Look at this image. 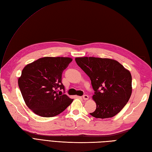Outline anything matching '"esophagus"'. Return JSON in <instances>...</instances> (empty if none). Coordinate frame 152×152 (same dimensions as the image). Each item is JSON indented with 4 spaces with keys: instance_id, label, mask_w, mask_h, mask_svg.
Here are the masks:
<instances>
[{
    "instance_id": "1",
    "label": "esophagus",
    "mask_w": 152,
    "mask_h": 152,
    "mask_svg": "<svg viewBox=\"0 0 152 152\" xmlns=\"http://www.w3.org/2000/svg\"><path fill=\"white\" fill-rule=\"evenodd\" d=\"M83 98L84 101H87V100H88V99H89V96L87 95H84L83 96Z\"/></svg>"
}]
</instances>
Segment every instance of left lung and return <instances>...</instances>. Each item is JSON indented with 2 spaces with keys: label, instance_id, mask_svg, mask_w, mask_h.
<instances>
[{
  "label": "left lung",
  "instance_id": "obj_1",
  "mask_svg": "<svg viewBox=\"0 0 152 152\" xmlns=\"http://www.w3.org/2000/svg\"><path fill=\"white\" fill-rule=\"evenodd\" d=\"M75 61L90 77L95 91L92 99L96 103V110L91 115L105 119L119 113L132 95V75L129 70L108 58L76 57Z\"/></svg>",
  "mask_w": 152,
  "mask_h": 152
}]
</instances>
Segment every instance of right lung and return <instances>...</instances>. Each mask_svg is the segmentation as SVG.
<instances>
[{"label": "right lung", "mask_w": 152, "mask_h": 152, "mask_svg": "<svg viewBox=\"0 0 152 152\" xmlns=\"http://www.w3.org/2000/svg\"><path fill=\"white\" fill-rule=\"evenodd\" d=\"M73 59L64 57L40 58L23 68L18 84L26 104L44 117L60 114L73 102L62 94V73Z\"/></svg>", "instance_id": "obj_1"}]
</instances>
